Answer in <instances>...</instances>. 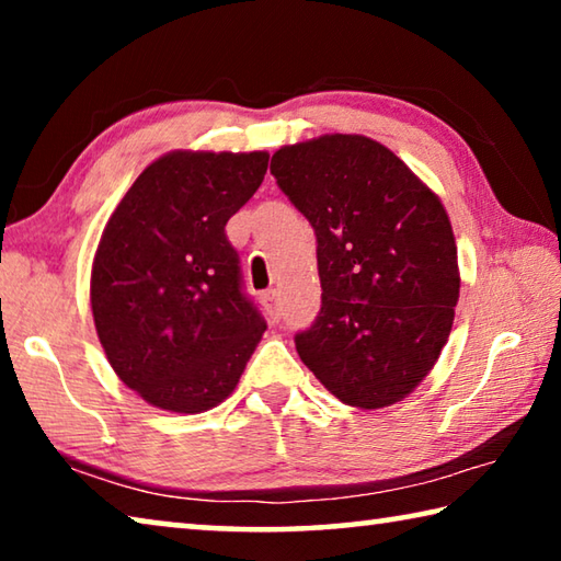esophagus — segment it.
<instances>
[{
  "mask_svg": "<svg viewBox=\"0 0 561 561\" xmlns=\"http://www.w3.org/2000/svg\"><path fill=\"white\" fill-rule=\"evenodd\" d=\"M262 301H264V307H267V311H270V317L274 319V321H279V291L277 289H270V291H264L262 294Z\"/></svg>",
  "mask_w": 561,
  "mask_h": 561,
  "instance_id": "34e87169",
  "label": "esophagus"
}]
</instances>
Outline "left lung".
Listing matches in <instances>:
<instances>
[{"label":"left lung","instance_id":"left-lung-1","mask_svg":"<svg viewBox=\"0 0 561 561\" xmlns=\"http://www.w3.org/2000/svg\"><path fill=\"white\" fill-rule=\"evenodd\" d=\"M270 170L317 234L321 311L294 339L301 360L346 405L403 401L448 344L460 297L440 197L356 133L284 146Z\"/></svg>","mask_w":561,"mask_h":561}]
</instances>
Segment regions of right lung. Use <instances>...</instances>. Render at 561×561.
<instances>
[{
    "instance_id": "add662e5",
    "label": "right lung",
    "mask_w": 561,
    "mask_h": 561,
    "mask_svg": "<svg viewBox=\"0 0 561 561\" xmlns=\"http://www.w3.org/2000/svg\"><path fill=\"white\" fill-rule=\"evenodd\" d=\"M270 153L173 150L103 227L91 311L113 371L150 405L203 413L230 396L264 334L225 225L257 193Z\"/></svg>"
}]
</instances>
